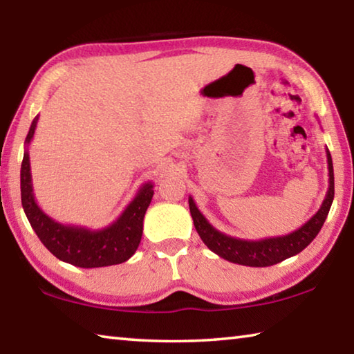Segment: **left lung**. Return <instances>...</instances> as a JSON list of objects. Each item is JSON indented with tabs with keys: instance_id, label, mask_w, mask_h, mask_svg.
Here are the masks:
<instances>
[{
	"instance_id": "1",
	"label": "left lung",
	"mask_w": 354,
	"mask_h": 354,
	"mask_svg": "<svg viewBox=\"0 0 354 354\" xmlns=\"http://www.w3.org/2000/svg\"><path fill=\"white\" fill-rule=\"evenodd\" d=\"M326 159H328V176H329V187L326 192L325 200H323L319 211L314 214L313 218H309L301 227L297 231L290 232L287 236L279 237H268L261 239V241H245V239H236L226 236L223 232L209 223L207 218L200 212L196 207L195 201L189 196V207L192 218H194L195 230L198 232L201 241L205 242L206 247L218 254L223 259L241 263V266L248 267H270L281 261L287 259L298 254L308 245L314 241L315 236L319 234L323 223L328 217L329 209H331L334 200V170H333V159L326 148Z\"/></svg>"
}]
</instances>
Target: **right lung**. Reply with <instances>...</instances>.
Instances as JSON below:
<instances>
[{
  "label": "right lung",
  "instance_id": "right-lung-1",
  "mask_svg": "<svg viewBox=\"0 0 354 354\" xmlns=\"http://www.w3.org/2000/svg\"><path fill=\"white\" fill-rule=\"evenodd\" d=\"M39 117H35L25 140L20 187L21 205L40 242L61 259L81 268H97L115 266L128 261L139 247L143 232V217L154 195L153 183H145L137 192L123 214L101 230H88L84 226L59 223L39 207L32 192L31 164L28 147L31 143Z\"/></svg>",
  "mask_w": 354,
  "mask_h": 354
}]
</instances>
